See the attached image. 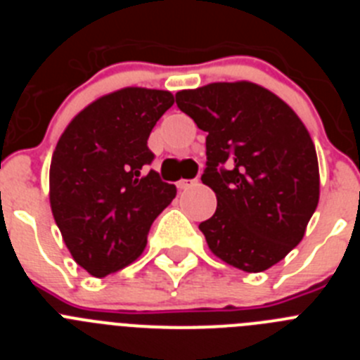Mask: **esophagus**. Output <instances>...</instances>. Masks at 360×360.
Here are the masks:
<instances>
[{"mask_svg":"<svg viewBox=\"0 0 360 360\" xmlns=\"http://www.w3.org/2000/svg\"><path fill=\"white\" fill-rule=\"evenodd\" d=\"M196 184H198V180H180V182L176 184V187L178 189H189V187H193V186H196Z\"/></svg>","mask_w":360,"mask_h":360,"instance_id":"obj_1","label":"esophagus"}]
</instances>
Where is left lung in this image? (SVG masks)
I'll use <instances>...</instances> for the list:
<instances>
[{"instance_id": "obj_1", "label": "left lung", "mask_w": 360, "mask_h": 360, "mask_svg": "<svg viewBox=\"0 0 360 360\" xmlns=\"http://www.w3.org/2000/svg\"><path fill=\"white\" fill-rule=\"evenodd\" d=\"M205 139L202 182L218 207L200 224L212 254L245 272L279 263L319 202L316 146L278 95L252 82H212L174 95Z\"/></svg>"}]
</instances>
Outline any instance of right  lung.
<instances>
[{"label":"right lung","instance_id":"add662e5","mask_svg":"<svg viewBox=\"0 0 360 360\" xmlns=\"http://www.w3.org/2000/svg\"><path fill=\"white\" fill-rule=\"evenodd\" d=\"M169 91L124 88L79 113L50 164V205L73 259L95 278L141 256L151 224L176 196L148 169V139L173 106Z\"/></svg>","mask_w":360,"mask_h":360}]
</instances>
